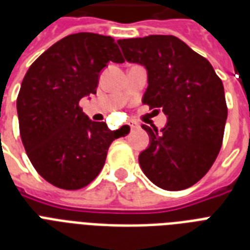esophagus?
<instances>
[{"label":"esophagus","mask_w":250,"mask_h":250,"mask_svg":"<svg viewBox=\"0 0 250 250\" xmlns=\"http://www.w3.org/2000/svg\"><path fill=\"white\" fill-rule=\"evenodd\" d=\"M129 128L137 129V128H139V125H137L136 122H129Z\"/></svg>","instance_id":"34e87169"}]
</instances>
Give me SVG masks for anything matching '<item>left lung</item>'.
Returning a JSON list of instances; mask_svg holds the SVG:
<instances>
[{
  "label": "left lung",
  "mask_w": 250,
  "mask_h": 250,
  "mask_svg": "<svg viewBox=\"0 0 250 250\" xmlns=\"http://www.w3.org/2000/svg\"><path fill=\"white\" fill-rule=\"evenodd\" d=\"M118 44L125 60L148 70L143 102L168 119L161 131L143 125L150 145L139 156L141 168L162 189L189 188L205 176L222 148L227 104L221 78L205 57L171 35Z\"/></svg>",
  "instance_id": "8db88e82"
}]
</instances>
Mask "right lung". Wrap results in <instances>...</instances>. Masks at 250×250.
<instances>
[{
  "mask_svg": "<svg viewBox=\"0 0 250 250\" xmlns=\"http://www.w3.org/2000/svg\"><path fill=\"white\" fill-rule=\"evenodd\" d=\"M109 61L125 62L113 37L72 33L45 50L21 82V143L37 172L57 188L75 190L93 182L111 143L123 135L110 131L106 122L90 121L80 106L82 98L96 93Z\"/></svg>",
  "mask_w": 250,
  "mask_h": 250,
  "instance_id": "right-lung-1",
  "label": "right lung"
}]
</instances>
